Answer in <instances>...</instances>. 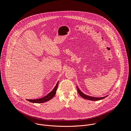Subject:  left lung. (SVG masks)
<instances>
[{
	"label": "left lung",
	"mask_w": 131,
	"mask_h": 131,
	"mask_svg": "<svg viewBox=\"0 0 131 131\" xmlns=\"http://www.w3.org/2000/svg\"><path fill=\"white\" fill-rule=\"evenodd\" d=\"M77 91L79 94H80V95L83 99H86V100H91V101H99L101 100H102L103 99H105V97H106L107 96H105V97H92V96H90L88 95H86L83 93L79 89V88L77 87Z\"/></svg>",
	"instance_id": "8db88e82"
}]
</instances>
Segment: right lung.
Masks as SVG:
<instances>
[{"instance_id":"add662e5","label":"right lung","mask_w":131,"mask_h":131,"mask_svg":"<svg viewBox=\"0 0 131 131\" xmlns=\"http://www.w3.org/2000/svg\"><path fill=\"white\" fill-rule=\"evenodd\" d=\"M58 84H59V82H58L57 85H56V86H55L54 89L49 93V94H48L46 96H45L41 99H39L27 100L30 102L34 103H43L46 102L50 100L51 99H52L55 96V95L56 94V92H57V90L58 89Z\"/></svg>"}]
</instances>
